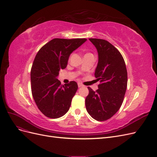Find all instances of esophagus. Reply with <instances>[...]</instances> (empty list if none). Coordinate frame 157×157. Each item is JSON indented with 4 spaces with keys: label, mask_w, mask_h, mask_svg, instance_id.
<instances>
[{
    "label": "esophagus",
    "mask_w": 157,
    "mask_h": 157,
    "mask_svg": "<svg viewBox=\"0 0 157 157\" xmlns=\"http://www.w3.org/2000/svg\"><path fill=\"white\" fill-rule=\"evenodd\" d=\"M78 88H80V87H82V86H83V84H81V83L78 82Z\"/></svg>",
    "instance_id": "34e87169"
}]
</instances>
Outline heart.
<instances>
[{
  "mask_svg": "<svg viewBox=\"0 0 157 157\" xmlns=\"http://www.w3.org/2000/svg\"><path fill=\"white\" fill-rule=\"evenodd\" d=\"M88 54H90V53H88Z\"/></svg>",
  "mask_w": 157,
  "mask_h": 157,
  "instance_id": "b5f03b06",
  "label": "heart"
}]
</instances>
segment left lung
I'll return each instance as SVG.
<instances>
[{
    "label": "left lung",
    "mask_w": 157,
    "mask_h": 157,
    "mask_svg": "<svg viewBox=\"0 0 157 157\" xmlns=\"http://www.w3.org/2000/svg\"><path fill=\"white\" fill-rule=\"evenodd\" d=\"M98 52L95 77L100 80L96 91L88 87L85 105L95 120L105 121L118 111L124 100L128 75L124 58L115 46L103 39H89Z\"/></svg>",
    "instance_id": "1"
}]
</instances>
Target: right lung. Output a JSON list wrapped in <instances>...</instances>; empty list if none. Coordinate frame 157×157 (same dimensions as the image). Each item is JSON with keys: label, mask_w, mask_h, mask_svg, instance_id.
I'll return each mask as SVG.
<instances>
[{"label": "right lung", "mask_w": 157, "mask_h": 157, "mask_svg": "<svg viewBox=\"0 0 157 157\" xmlns=\"http://www.w3.org/2000/svg\"><path fill=\"white\" fill-rule=\"evenodd\" d=\"M86 40L54 39L36 54L31 70V92L38 108L46 117L58 118L69 111L77 83L71 81L62 85L57 77L60 69L67 67L70 54Z\"/></svg>", "instance_id": "right-lung-1"}]
</instances>
